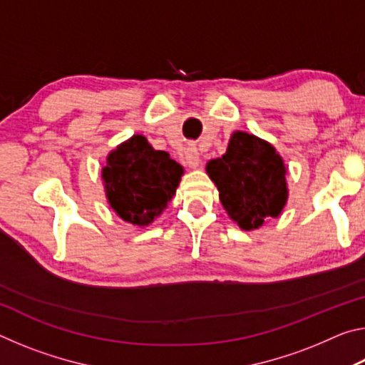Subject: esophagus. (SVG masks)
<instances>
[{
  "label": "esophagus",
  "mask_w": 365,
  "mask_h": 365,
  "mask_svg": "<svg viewBox=\"0 0 365 365\" xmlns=\"http://www.w3.org/2000/svg\"><path fill=\"white\" fill-rule=\"evenodd\" d=\"M185 160H187L188 168H191V169L200 168L201 158H200V153H197V150H196L195 146L187 148V153H185Z\"/></svg>",
  "instance_id": "1"
}]
</instances>
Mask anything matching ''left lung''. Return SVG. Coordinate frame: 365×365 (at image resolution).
<instances>
[{
	"instance_id": "obj_1",
	"label": "left lung",
	"mask_w": 365,
	"mask_h": 365,
	"mask_svg": "<svg viewBox=\"0 0 365 365\" xmlns=\"http://www.w3.org/2000/svg\"><path fill=\"white\" fill-rule=\"evenodd\" d=\"M206 172L219 190L222 206L243 230L259 228L267 217H279L287 205L283 159L256 135L235 132L227 153L209 160Z\"/></svg>"
}]
</instances>
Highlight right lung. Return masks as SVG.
<instances>
[{
	"label": "right lung",
	"instance_id": "1",
	"mask_svg": "<svg viewBox=\"0 0 365 365\" xmlns=\"http://www.w3.org/2000/svg\"><path fill=\"white\" fill-rule=\"evenodd\" d=\"M109 206L122 220L150 225L168 207L183 175L169 153L156 151L143 135H133L109 153L103 168Z\"/></svg>",
	"mask_w": 365,
	"mask_h": 365
}]
</instances>
